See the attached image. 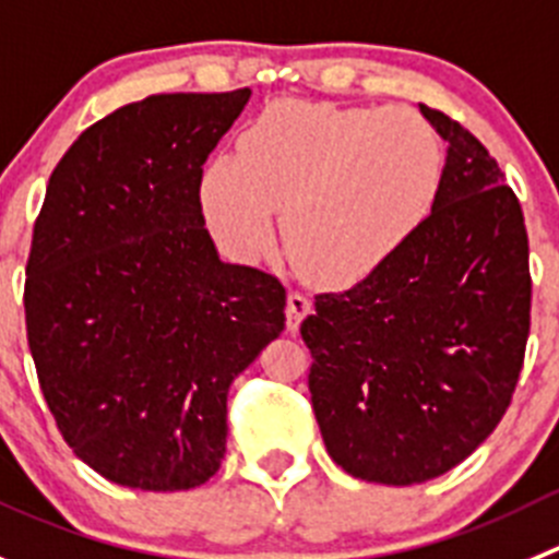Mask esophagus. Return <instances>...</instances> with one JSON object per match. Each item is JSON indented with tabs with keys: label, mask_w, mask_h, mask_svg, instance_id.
<instances>
[{
	"label": "esophagus",
	"mask_w": 559,
	"mask_h": 559,
	"mask_svg": "<svg viewBox=\"0 0 559 559\" xmlns=\"http://www.w3.org/2000/svg\"><path fill=\"white\" fill-rule=\"evenodd\" d=\"M311 311V300L306 295H300V292H289V297H286V328H289L292 333L300 328V322L306 320V314Z\"/></svg>",
	"instance_id": "esophagus-1"
}]
</instances>
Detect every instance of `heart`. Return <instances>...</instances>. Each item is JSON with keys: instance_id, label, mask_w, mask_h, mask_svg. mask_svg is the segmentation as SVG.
<instances>
[{"instance_id": "1", "label": "heart", "mask_w": 559, "mask_h": 559, "mask_svg": "<svg viewBox=\"0 0 559 559\" xmlns=\"http://www.w3.org/2000/svg\"><path fill=\"white\" fill-rule=\"evenodd\" d=\"M447 151L408 107L273 102L217 156L198 187L203 221L237 262L273 245V209L289 262L322 286L383 267L432 215Z\"/></svg>"}]
</instances>
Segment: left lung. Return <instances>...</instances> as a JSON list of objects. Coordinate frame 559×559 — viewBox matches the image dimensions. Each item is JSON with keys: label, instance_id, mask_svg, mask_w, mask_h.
<instances>
[{"label": "left lung", "instance_id": "obj_1", "mask_svg": "<svg viewBox=\"0 0 559 559\" xmlns=\"http://www.w3.org/2000/svg\"><path fill=\"white\" fill-rule=\"evenodd\" d=\"M419 109L450 145L432 215L353 289L317 295L300 325L328 455L383 485L450 472L497 430L530 336L519 198L468 129Z\"/></svg>", "mask_w": 559, "mask_h": 559}]
</instances>
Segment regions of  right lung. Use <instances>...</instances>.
Masks as SVG:
<instances>
[{"label":"right lung","instance_id":"obj_1","mask_svg":"<svg viewBox=\"0 0 559 559\" xmlns=\"http://www.w3.org/2000/svg\"><path fill=\"white\" fill-rule=\"evenodd\" d=\"M250 87L159 93L74 140L46 187L24 284L57 430L93 472L187 491L226 455L228 385L284 331L275 275L221 262L203 162Z\"/></svg>","mask_w":559,"mask_h":559}]
</instances>
